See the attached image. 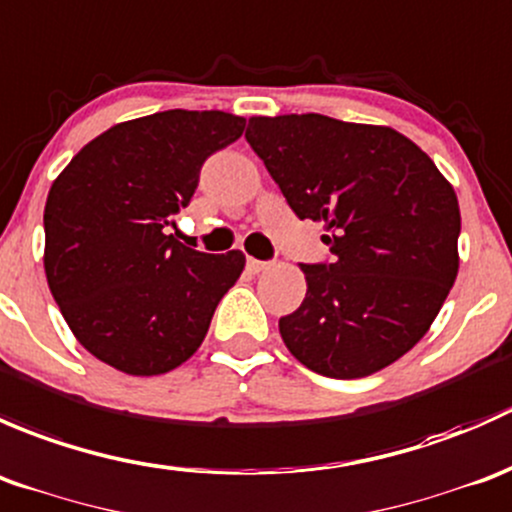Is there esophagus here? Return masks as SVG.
<instances>
[{
	"mask_svg": "<svg viewBox=\"0 0 512 512\" xmlns=\"http://www.w3.org/2000/svg\"><path fill=\"white\" fill-rule=\"evenodd\" d=\"M246 268H249L251 273H261L268 268V261H258V258H246Z\"/></svg>",
	"mask_w": 512,
	"mask_h": 512,
	"instance_id": "obj_1",
	"label": "esophagus"
}]
</instances>
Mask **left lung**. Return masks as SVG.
Listing matches in <instances>:
<instances>
[{"label":"left lung","mask_w":512,"mask_h":512,"mask_svg":"<svg viewBox=\"0 0 512 512\" xmlns=\"http://www.w3.org/2000/svg\"><path fill=\"white\" fill-rule=\"evenodd\" d=\"M246 142L298 219L325 221L330 261L300 263L303 303L278 320L308 370L357 379L409 352L458 273L461 212L431 157L402 133L328 115L251 118Z\"/></svg>","instance_id":"8db88e82"}]
</instances>
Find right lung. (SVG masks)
Returning a JSON list of instances; mask_svg holds the SVG:
<instances>
[{
    "instance_id": "1",
    "label": "right lung",
    "mask_w": 512,
    "mask_h": 512,
    "mask_svg": "<svg viewBox=\"0 0 512 512\" xmlns=\"http://www.w3.org/2000/svg\"><path fill=\"white\" fill-rule=\"evenodd\" d=\"M244 128V118L221 110L145 115L88 142L51 184L46 281L68 328L100 362L152 377L202 345L246 258L194 251L165 226L189 204L207 157Z\"/></svg>"
}]
</instances>
